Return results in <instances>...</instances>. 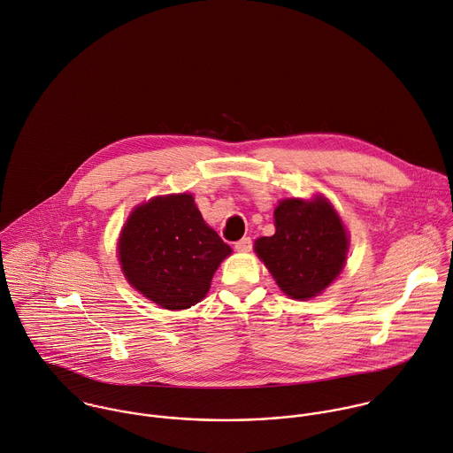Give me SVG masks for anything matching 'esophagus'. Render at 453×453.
<instances>
[{
	"label": "esophagus",
	"instance_id": "obj_1",
	"mask_svg": "<svg viewBox=\"0 0 453 453\" xmlns=\"http://www.w3.org/2000/svg\"><path fill=\"white\" fill-rule=\"evenodd\" d=\"M234 246H235L237 251H250V250L253 248V241H251V237H242V239L237 241Z\"/></svg>",
	"mask_w": 453,
	"mask_h": 453
}]
</instances>
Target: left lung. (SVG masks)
Returning <instances> with one entry per match:
<instances>
[{
    "mask_svg": "<svg viewBox=\"0 0 453 453\" xmlns=\"http://www.w3.org/2000/svg\"><path fill=\"white\" fill-rule=\"evenodd\" d=\"M276 234L255 242L280 288L305 301L321 294L342 271L348 253L346 230L325 198L283 200L276 211Z\"/></svg>",
    "mask_w": 453,
    "mask_h": 453,
    "instance_id": "left-lung-1",
    "label": "left lung"
}]
</instances>
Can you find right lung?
Segmentation results:
<instances>
[{"instance_id": "1", "label": "right lung", "mask_w": 453, "mask_h": 453, "mask_svg": "<svg viewBox=\"0 0 453 453\" xmlns=\"http://www.w3.org/2000/svg\"><path fill=\"white\" fill-rule=\"evenodd\" d=\"M230 253L188 193L156 196L137 207L119 239L128 283L165 309H188L202 301Z\"/></svg>"}]
</instances>
